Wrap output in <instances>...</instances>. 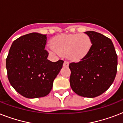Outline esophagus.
I'll list each match as a JSON object with an SVG mask.
<instances>
[{
    "label": "esophagus",
    "mask_w": 123,
    "mask_h": 123,
    "mask_svg": "<svg viewBox=\"0 0 123 123\" xmlns=\"http://www.w3.org/2000/svg\"><path fill=\"white\" fill-rule=\"evenodd\" d=\"M63 66L64 67H68V66H69V62L67 61H65L64 62Z\"/></svg>",
    "instance_id": "obj_1"
}]
</instances>
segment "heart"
<instances>
[{"label":"heart","mask_w":123,"mask_h":123,"mask_svg":"<svg viewBox=\"0 0 123 123\" xmlns=\"http://www.w3.org/2000/svg\"><path fill=\"white\" fill-rule=\"evenodd\" d=\"M48 50L55 55L67 54L69 59L79 61L86 57L91 48V39L86 34H61L54 37Z\"/></svg>","instance_id":"b5f03b06"}]
</instances>
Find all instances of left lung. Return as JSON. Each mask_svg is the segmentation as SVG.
<instances>
[{"mask_svg": "<svg viewBox=\"0 0 123 123\" xmlns=\"http://www.w3.org/2000/svg\"><path fill=\"white\" fill-rule=\"evenodd\" d=\"M85 33L91 39V48L86 57L71 62L70 86L78 95L94 98L109 89L114 80L117 68V55L109 37L94 31Z\"/></svg>", "mask_w": 123, "mask_h": 123, "instance_id": "8db88e82", "label": "left lung"}]
</instances>
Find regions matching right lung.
<instances>
[{
    "mask_svg": "<svg viewBox=\"0 0 123 123\" xmlns=\"http://www.w3.org/2000/svg\"><path fill=\"white\" fill-rule=\"evenodd\" d=\"M46 40V34H27L14 40L9 49L6 59L7 78L15 91L24 97L48 95L62 67V60L47 59Z\"/></svg>",
    "mask_w": 123,
    "mask_h": 123,
    "instance_id": "add662e5",
    "label": "right lung"
}]
</instances>
